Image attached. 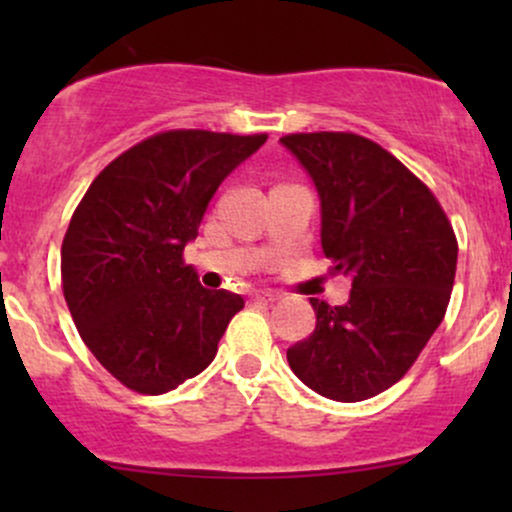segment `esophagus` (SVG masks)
Wrapping results in <instances>:
<instances>
[{
  "label": "esophagus",
  "instance_id": "34e87169",
  "mask_svg": "<svg viewBox=\"0 0 512 512\" xmlns=\"http://www.w3.org/2000/svg\"><path fill=\"white\" fill-rule=\"evenodd\" d=\"M279 298L281 296L276 291H255V293H252V301H255V303H276Z\"/></svg>",
  "mask_w": 512,
  "mask_h": 512
}]
</instances>
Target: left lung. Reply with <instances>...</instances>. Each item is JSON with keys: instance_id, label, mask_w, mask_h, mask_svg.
I'll return each mask as SVG.
<instances>
[{"instance_id": "1", "label": "left lung", "mask_w": 512, "mask_h": 512, "mask_svg": "<svg viewBox=\"0 0 512 512\" xmlns=\"http://www.w3.org/2000/svg\"><path fill=\"white\" fill-rule=\"evenodd\" d=\"M320 197V243L349 301L310 298L315 332L286 351L298 380L334 402H363L411 368L443 322L457 240L431 190L395 156L349 132L281 137Z\"/></svg>"}]
</instances>
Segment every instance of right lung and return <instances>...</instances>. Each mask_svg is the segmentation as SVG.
Listing matches in <instances>:
<instances>
[{"label": "right lung", "mask_w": 512, "mask_h": 512, "mask_svg": "<svg viewBox=\"0 0 512 512\" xmlns=\"http://www.w3.org/2000/svg\"><path fill=\"white\" fill-rule=\"evenodd\" d=\"M267 134L175 129L91 182L62 243V289L91 354L129 390L163 395L214 361L245 301L182 262L211 197Z\"/></svg>", "instance_id": "add662e5"}]
</instances>
